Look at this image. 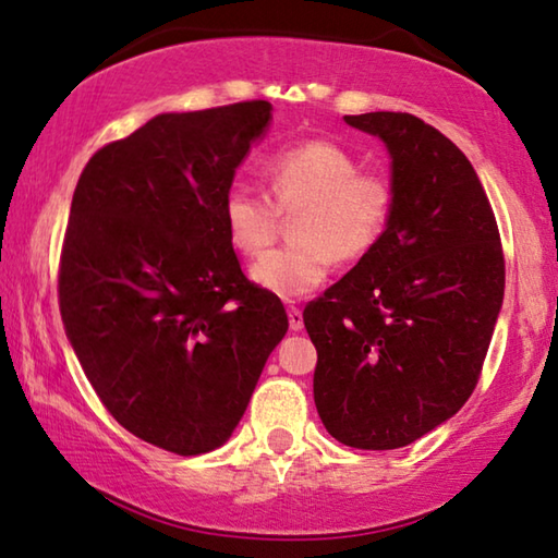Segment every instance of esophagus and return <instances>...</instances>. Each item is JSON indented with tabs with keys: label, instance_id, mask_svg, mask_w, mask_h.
<instances>
[{
	"label": "esophagus",
	"instance_id": "34e87169",
	"mask_svg": "<svg viewBox=\"0 0 558 558\" xmlns=\"http://www.w3.org/2000/svg\"><path fill=\"white\" fill-rule=\"evenodd\" d=\"M288 320H290V330H303V311L295 305L288 307Z\"/></svg>",
	"mask_w": 558,
	"mask_h": 558
}]
</instances>
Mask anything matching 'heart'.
<instances>
[{
    "instance_id": "obj_1",
    "label": "heart",
    "mask_w": 558,
    "mask_h": 558,
    "mask_svg": "<svg viewBox=\"0 0 558 558\" xmlns=\"http://www.w3.org/2000/svg\"><path fill=\"white\" fill-rule=\"evenodd\" d=\"M263 173L270 196L247 183L231 185L223 226L235 251L255 258L276 241L282 216L295 214V243L263 255L251 268L255 286L282 300L320 288L335 258H367L390 228L397 201L392 179L362 168L360 158L335 141L311 138L280 148Z\"/></svg>"
}]
</instances>
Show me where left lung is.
Returning <instances> with one entry per match:
<instances>
[{
    "label": "left lung",
    "mask_w": 558,
    "mask_h": 558,
    "mask_svg": "<svg viewBox=\"0 0 558 558\" xmlns=\"http://www.w3.org/2000/svg\"><path fill=\"white\" fill-rule=\"evenodd\" d=\"M385 141L397 191L367 258L305 305L317 414L355 449L412 445L480 383L504 300L492 203L459 148L412 113L344 117Z\"/></svg>",
    "instance_id": "8db88e82"
}]
</instances>
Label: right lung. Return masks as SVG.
Wrapping results in <instances>:
<instances>
[{
	"mask_svg": "<svg viewBox=\"0 0 558 558\" xmlns=\"http://www.w3.org/2000/svg\"><path fill=\"white\" fill-rule=\"evenodd\" d=\"M268 101L161 113L78 175L59 260V311L101 404L166 452L231 437L288 332L278 295L247 280L223 226L235 168Z\"/></svg>",
	"mask_w": 558,
	"mask_h": 558,
	"instance_id": "1",
	"label": "right lung"
}]
</instances>
